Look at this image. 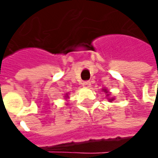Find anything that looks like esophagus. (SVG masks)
<instances>
[{"label":"esophagus","mask_w":158,"mask_h":158,"mask_svg":"<svg viewBox=\"0 0 158 158\" xmlns=\"http://www.w3.org/2000/svg\"><path fill=\"white\" fill-rule=\"evenodd\" d=\"M82 85H83V87H85V88H89V87H90L91 83H90L89 81H85V82H83Z\"/></svg>","instance_id":"esophagus-1"}]
</instances>
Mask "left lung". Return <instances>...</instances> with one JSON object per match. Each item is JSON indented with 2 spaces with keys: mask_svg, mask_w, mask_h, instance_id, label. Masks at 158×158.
Wrapping results in <instances>:
<instances>
[{
  "mask_svg": "<svg viewBox=\"0 0 158 158\" xmlns=\"http://www.w3.org/2000/svg\"><path fill=\"white\" fill-rule=\"evenodd\" d=\"M102 90H104V92H106V93H107V95H106L107 97H109V96H110V94H108L109 92H108V90H107L106 89H103ZM108 100L110 101V102H112V101L114 100V98H113V97H112V98H108Z\"/></svg>",
  "mask_w": 158,
  "mask_h": 158,
  "instance_id": "obj_1",
  "label": "left lung"
}]
</instances>
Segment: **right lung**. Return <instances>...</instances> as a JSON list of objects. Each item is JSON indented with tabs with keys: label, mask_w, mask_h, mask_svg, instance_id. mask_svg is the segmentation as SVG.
<instances>
[{
	"label": "right lung",
	"mask_w": 158,
	"mask_h": 158,
	"mask_svg": "<svg viewBox=\"0 0 158 158\" xmlns=\"http://www.w3.org/2000/svg\"><path fill=\"white\" fill-rule=\"evenodd\" d=\"M65 98H69V96H68V94H66V96H65Z\"/></svg>",
	"instance_id": "right-lung-1"
}]
</instances>
